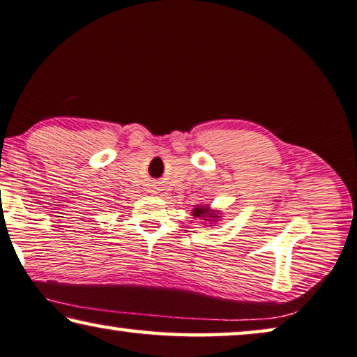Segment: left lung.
Returning a JSON list of instances; mask_svg holds the SVG:
<instances>
[{"mask_svg": "<svg viewBox=\"0 0 357 357\" xmlns=\"http://www.w3.org/2000/svg\"><path fill=\"white\" fill-rule=\"evenodd\" d=\"M192 216H195V218H208V219H205V220H213L214 218H219V216H216V213L209 211L208 206H199V208H195V209H194V214H192Z\"/></svg>", "mask_w": 357, "mask_h": 357, "instance_id": "obj_1", "label": "left lung"}]
</instances>
